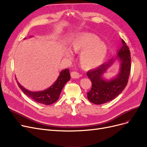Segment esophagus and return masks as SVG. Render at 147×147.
I'll return each instance as SVG.
<instances>
[{"instance_id": "34e87169", "label": "esophagus", "mask_w": 147, "mask_h": 147, "mask_svg": "<svg viewBox=\"0 0 147 147\" xmlns=\"http://www.w3.org/2000/svg\"><path fill=\"white\" fill-rule=\"evenodd\" d=\"M71 77L73 79H78L80 77V74L77 71H73L71 73Z\"/></svg>"}]
</instances>
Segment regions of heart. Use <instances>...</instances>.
Instances as JSON below:
<instances>
[{
    "label": "heart",
    "instance_id": "b5f03b06",
    "mask_svg": "<svg viewBox=\"0 0 147 147\" xmlns=\"http://www.w3.org/2000/svg\"><path fill=\"white\" fill-rule=\"evenodd\" d=\"M69 50L73 54H79V62L82 68L91 70L101 65L106 57L108 48L98 36L91 33L82 32L77 34L71 41ZM72 59L69 52L65 54Z\"/></svg>",
    "mask_w": 147,
    "mask_h": 147
}]
</instances>
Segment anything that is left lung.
Listing matches in <instances>:
<instances>
[{
  "instance_id": "obj_1",
  "label": "left lung",
  "mask_w": 147,
  "mask_h": 147,
  "mask_svg": "<svg viewBox=\"0 0 147 147\" xmlns=\"http://www.w3.org/2000/svg\"><path fill=\"white\" fill-rule=\"evenodd\" d=\"M117 59L120 62L119 73L115 78L109 80L105 79L103 74ZM131 66L130 51L125 41L122 40V46L116 57L87 73L92 84L91 90L87 93L88 100L95 105H102L119 95L127 84Z\"/></svg>"
}]
</instances>
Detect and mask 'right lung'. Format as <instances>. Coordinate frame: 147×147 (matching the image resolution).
Masks as SVG:
<instances>
[{
    "instance_id": "obj_1",
    "label": "right lung",
    "mask_w": 147,
    "mask_h": 147,
    "mask_svg": "<svg viewBox=\"0 0 147 147\" xmlns=\"http://www.w3.org/2000/svg\"><path fill=\"white\" fill-rule=\"evenodd\" d=\"M30 37H31V36ZM70 78L69 69L66 68L61 71L58 78L51 87L43 91L40 92L28 90L27 89L22 86L18 80L16 82L21 90L33 100L42 105H50L58 100L64 86L66 83L69 81Z\"/></svg>"
}]
</instances>
